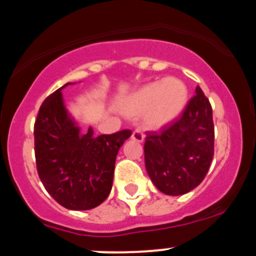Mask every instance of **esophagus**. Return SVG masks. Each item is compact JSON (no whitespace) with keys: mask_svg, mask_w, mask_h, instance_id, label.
Wrapping results in <instances>:
<instances>
[{"mask_svg":"<svg viewBox=\"0 0 256 256\" xmlns=\"http://www.w3.org/2000/svg\"><path fill=\"white\" fill-rule=\"evenodd\" d=\"M144 138H145V134L142 133L140 129H136V130L133 132V134H132V139L136 140V142H144Z\"/></svg>","mask_w":256,"mask_h":256,"instance_id":"esophagus-1","label":"esophagus"}]
</instances>
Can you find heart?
I'll return each instance as SVG.
<instances>
[{
  "label": "heart",
  "instance_id": "heart-1",
  "mask_svg": "<svg viewBox=\"0 0 256 256\" xmlns=\"http://www.w3.org/2000/svg\"><path fill=\"white\" fill-rule=\"evenodd\" d=\"M188 101V89L182 80L166 78L154 82L133 95L123 104L129 116L145 114V123L150 128H164L171 124L182 114Z\"/></svg>",
  "mask_w": 256,
  "mask_h": 256
}]
</instances>
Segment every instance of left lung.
<instances>
[{"label": "left lung", "mask_w": 256, "mask_h": 256, "mask_svg": "<svg viewBox=\"0 0 256 256\" xmlns=\"http://www.w3.org/2000/svg\"><path fill=\"white\" fill-rule=\"evenodd\" d=\"M212 107L198 85L180 117L158 132H148L145 167L156 188L183 195L196 188L214 158Z\"/></svg>", "instance_id": "left-lung-1"}]
</instances>
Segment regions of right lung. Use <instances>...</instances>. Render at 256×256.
<instances>
[{
  "instance_id": "right-lung-1",
  "label": "right lung",
  "mask_w": 256,
  "mask_h": 256,
  "mask_svg": "<svg viewBox=\"0 0 256 256\" xmlns=\"http://www.w3.org/2000/svg\"><path fill=\"white\" fill-rule=\"evenodd\" d=\"M68 84L45 98L35 120L38 174L63 208L90 210L108 196L118 150L132 132L123 129L95 136L89 127L82 136L63 104L61 90Z\"/></svg>"
}]
</instances>
